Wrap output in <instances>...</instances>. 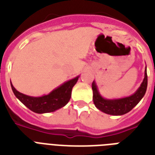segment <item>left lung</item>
Masks as SVG:
<instances>
[{"mask_svg":"<svg viewBox=\"0 0 155 155\" xmlns=\"http://www.w3.org/2000/svg\"><path fill=\"white\" fill-rule=\"evenodd\" d=\"M93 92V102L95 106L99 110L106 114L113 116L124 115L132 110L135 106L143 98L147 88V66L145 69V76L140 87L134 94L129 97L117 98V99H106L101 95L96 81H93L92 84Z\"/></svg>","mask_w":155,"mask_h":155,"instance_id":"obj_1","label":"left lung"}]
</instances>
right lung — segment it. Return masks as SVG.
Returning a JSON list of instances; mask_svg holds the SVG:
<instances>
[{
    "mask_svg": "<svg viewBox=\"0 0 155 155\" xmlns=\"http://www.w3.org/2000/svg\"><path fill=\"white\" fill-rule=\"evenodd\" d=\"M80 75L68 80L52 90L49 94L41 97H30L17 91L11 84V87L15 97L21 103L36 113H51L63 108L68 103L71 97V90L78 81Z\"/></svg>",
    "mask_w": 155,
    "mask_h": 155,
    "instance_id": "obj_1",
    "label": "right lung"
}]
</instances>
